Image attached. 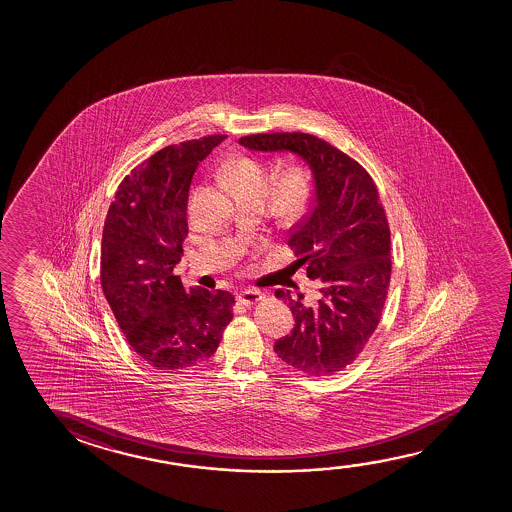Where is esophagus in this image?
I'll list each match as a JSON object with an SVG mask.
<instances>
[{
	"instance_id": "obj_1",
	"label": "esophagus",
	"mask_w": 512,
	"mask_h": 512,
	"mask_svg": "<svg viewBox=\"0 0 512 512\" xmlns=\"http://www.w3.org/2000/svg\"><path fill=\"white\" fill-rule=\"evenodd\" d=\"M238 299L241 304H245V306H252V304H257V302L262 301V299H264V294L259 292V290L248 288V290H243V292L238 295Z\"/></svg>"
}]
</instances>
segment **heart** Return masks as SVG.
I'll return each mask as SVG.
<instances>
[{
    "instance_id": "obj_1",
    "label": "heart",
    "mask_w": 512,
    "mask_h": 512,
    "mask_svg": "<svg viewBox=\"0 0 512 512\" xmlns=\"http://www.w3.org/2000/svg\"><path fill=\"white\" fill-rule=\"evenodd\" d=\"M227 178L241 199L262 201L276 222L292 225L306 213L315 194V176L306 162L294 161L274 176L273 169L253 157H239L227 168Z\"/></svg>"
}]
</instances>
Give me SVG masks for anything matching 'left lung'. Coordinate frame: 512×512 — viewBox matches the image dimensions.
I'll use <instances>...</instances> for the list:
<instances>
[{
	"label": "left lung",
	"mask_w": 512,
	"mask_h": 512,
	"mask_svg": "<svg viewBox=\"0 0 512 512\" xmlns=\"http://www.w3.org/2000/svg\"><path fill=\"white\" fill-rule=\"evenodd\" d=\"M239 143L260 152L290 150L315 173L313 208L290 231L288 246L308 266L318 297L304 301L276 290L295 325L274 351L308 376L344 371L378 329L392 278L390 225L378 187L362 164L313 134H248Z\"/></svg>",
	"instance_id": "obj_1"
}]
</instances>
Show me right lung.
I'll list each match as a JSON object with an SVG mask.
<instances>
[{"label":"right lung","mask_w":512,"mask_h":512,"mask_svg":"<svg viewBox=\"0 0 512 512\" xmlns=\"http://www.w3.org/2000/svg\"><path fill=\"white\" fill-rule=\"evenodd\" d=\"M225 138L210 134L161 148L120 182L106 213L103 294L127 343L161 371L210 358L234 316L231 292L187 290L173 273L189 232L192 176Z\"/></svg>","instance_id":"right-lung-1"}]
</instances>
